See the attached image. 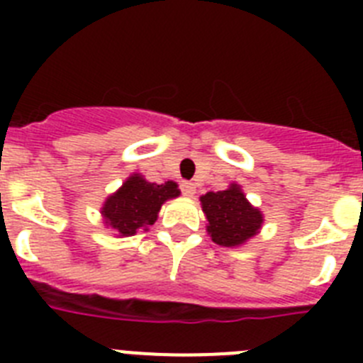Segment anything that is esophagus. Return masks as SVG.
<instances>
[{"label": "esophagus", "instance_id": "1", "mask_svg": "<svg viewBox=\"0 0 363 363\" xmlns=\"http://www.w3.org/2000/svg\"><path fill=\"white\" fill-rule=\"evenodd\" d=\"M179 189H182L185 196H194V192H196V185L192 184V182H182Z\"/></svg>", "mask_w": 363, "mask_h": 363}]
</instances>
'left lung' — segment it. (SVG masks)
<instances>
[{
  "label": "left lung",
  "instance_id": "8db88e82",
  "mask_svg": "<svg viewBox=\"0 0 363 363\" xmlns=\"http://www.w3.org/2000/svg\"><path fill=\"white\" fill-rule=\"evenodd\" d=\"M200 200L209 221L207 230L218 245H240L262 227L264 216L247 201L238 185H230L227 191L207 192Z\"/></svg>",
  "mask_w": 363,
  "mask_h": 363
}]
</instances>
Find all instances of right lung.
Masks as SVG:
<instances>
[{"label": "right lung", "mask_w": 363, "mask_h": 363, "mask_svg": "<svg viewBox=\"0 0 363 363\" xmlns=\"http://www.w3.org/2000/svg\"><path fill=\"white\" fill-rule=\"evenodd\" d=\"M178 194V185L174 182L158 185L134 174L125 182L116 194L107 198L101 214L105 223L120 236H133L138 230L152 225L163 201L176 198Z\"/></svg>", "instance_id": "add662e5"}]
</instances>
